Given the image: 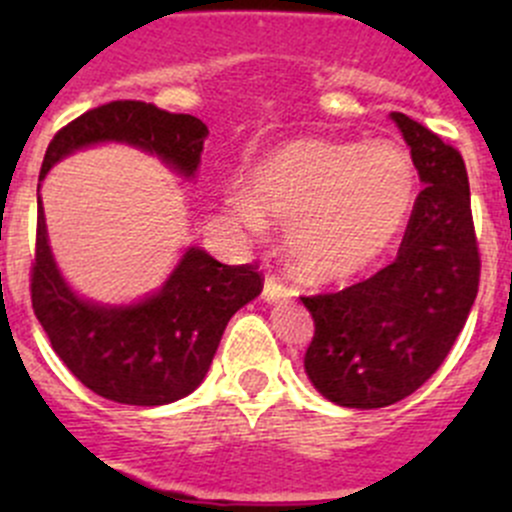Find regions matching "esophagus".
<instances>
[{
    "label": "esophagus",
    "instance_id": "obj_1",
    "mask_svg": "<svg viewBox=\"0 0 512 512\" xmlns=\"http://www.w3.org/2000/svg\"><path fill=\"white\" fill-rule=\"evenodd\" d=\"M292 294H294L292 289H289L277 275H267L265 277V289H262V297H265L267 302H277V299L292 297Z\"/></svg>",
    "mask_w": 512,
    "mask_h": 512
}]
</instances>
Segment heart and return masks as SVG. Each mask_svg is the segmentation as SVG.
<instances>
[{
  "instance_id": "obj_1",
  "label": "heart",
  "mask_w": 512,
  "mask_h": 512,
  "mask_svg": "<svg viewBox=\"0 0 512 512\" xmlns=\"http://www.w3.org/2000/svg\"><path fill=\"white\" fill-rule=\"evenodd\" d=\"M252 203L232 195L242 225L262 227V209L289 227V252L299 275L339 280L369 265L409 220L416 170L391 141H292L250 173Z\"/></svg>"
}]
</instances>
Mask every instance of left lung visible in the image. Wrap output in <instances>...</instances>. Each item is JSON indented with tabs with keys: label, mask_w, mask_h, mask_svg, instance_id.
<instances>
[{
	"label": "left lung",
	"mask_w": 512,
	"mask_h": 512,
	"mask_svg": "<svg viewBox=\"0 0 512 512\" xmlns=\"http://www.w3.org/2000/svg\"><path fill=\"white\" fill-rule=\"evenodd\" d=\"M423 190L396 260L339 292L302 297L314 337L304 371L349 409H381L414 394L461 334L480 282L466 163L438 133L394 111Z\"/></svg>",
	"instance_id": "8db88e82"
}]
</instances>
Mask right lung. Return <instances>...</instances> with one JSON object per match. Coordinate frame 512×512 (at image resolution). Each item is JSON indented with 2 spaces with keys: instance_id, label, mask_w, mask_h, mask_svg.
<instances>
[{
  "instance_id": "1",
  "label": "right lung",
  "mask_w": 512,
  "mask_h": 512,
  "mask_svg": "<svg viewBox=\"0 0 512 512\" xmlns=\"http://www.w3.org/2000/svg\"><path fill=\"white\" fill-rule=\"evenodd\" d=\"M208 126L190 113L146 101H111L66 123L46 148L39 180L66 153L126 141L193 175ZM257 262L223 265L190 247L158 294L133 307H98L76 297L51 257L44 208L36 213L32 307L66 369L94 394L131 406H163L198 389L232 314L262 292Z\"/></svg>"
}]
</instances>
